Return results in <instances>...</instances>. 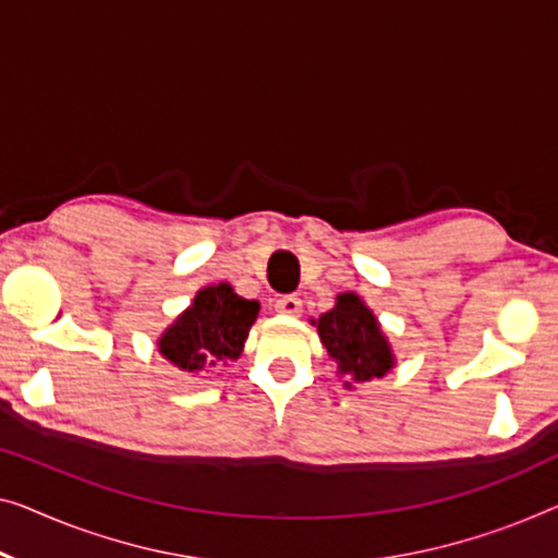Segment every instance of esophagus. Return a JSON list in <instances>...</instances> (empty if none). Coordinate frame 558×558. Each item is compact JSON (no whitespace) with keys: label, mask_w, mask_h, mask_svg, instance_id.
<instances>
[{"label":"esophagus","mask_w":558,"mask_h":558,"mask_svg":"<svg viewBox=\"0 0 558 558\" xmlns=\"http://www.w3.org/2000/svg\"><path fill=\"white\" fill-rule=\"evenodd\" d=\"M276 311L282 315H301L303 301L298 295H280L276 301Z\"/></svg>","instance_id":"34e87169"}]
</instances>
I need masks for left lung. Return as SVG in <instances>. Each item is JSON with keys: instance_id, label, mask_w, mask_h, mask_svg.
I'll return each instance as SVG.
<instances>
[{"instance_id": "left-lung-1", "label": "left lung", "mask_w": 558, "mask_h": 558, "mask_svg": "<svg viewBox=\"0 0 558 558\" xmlns=\"http://www.w3.org/2000/svg\"><path fill=\"white\" fill-rule=\"evenodd\" d=\"M318 332L330 359L338 361V371L355 380L380 378L393 365V355L378 328L376 315L355 293L338 295L336 307L318 318Z\"/></svg>"}]
</instances>
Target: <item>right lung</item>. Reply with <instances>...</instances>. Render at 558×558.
<instances>
[{
  "instance_id": "add662e5",
  "label": "right lung",
  "mask_w": 558,
  "mask_h": 558,
  "mask_svg": "<svg viewBox=\"0 0 558 558\" xmlns=\"http://www.w3.org/2000/svg\"><path fill=\"white\" fill-rule=\"evenodd\" d=\"M257 311V301L240 298L228 282L199 290L193 307L162 336L160 353L190 373L235 361L243 353Z\"/></svg>"
}]
</instances>
